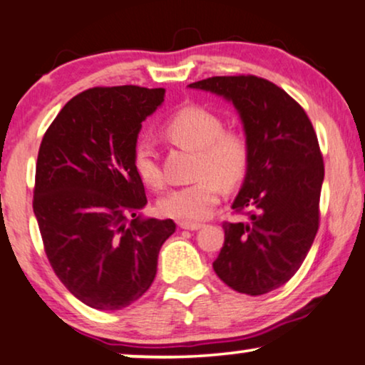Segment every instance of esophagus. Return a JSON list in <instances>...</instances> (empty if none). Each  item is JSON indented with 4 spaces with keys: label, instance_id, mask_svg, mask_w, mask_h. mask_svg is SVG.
<instances>
[{
    "label": "esophagus",
    "instance_id": "34e87169",
    "mask_svg": "<svg viewBox=\"0 0 365 365\" xmlns=\"http://www.w3.org/2000/svg\"><path fill=\"white\" fill-rule=\"evenodd\" d=\"M178 225L182 229H187V230H198L202 227V224L198 222H187V220H182V222H178Z\"/></svg>",
    "mask_w": 365,
    "mask_h": 365
}]
</instances>
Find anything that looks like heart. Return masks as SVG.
<instances>
[{
	"instance_id": "b5f03b06",
	"label": "heart",
	"mask_w": 365,
	"mask_h": 365,
	"mask_svg": "<svg viewBox=\"0 0 365 365\" xmlns=\"http://www.w3.org/2000/svg\"><path fill=\"white\" fill-rule=\"evenodd\" d=\"M165 136L175 145L197 153L195 175L190 185L178 187L161 197L158 209L163 215L178 220H200L219 204L222 187H234L247 172L249 143L239 131L224 129V121L202 106H185L168 119ZM133 165L145 185H163L158 160L150 143H138Z\"/></svg>"
}]
</instances>
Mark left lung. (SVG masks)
<instances>
[{"label": "left lung", "instance_id": "left-lung-1", "mask_svg": "<svg viewBox=\"0 0 365 365\" xmlns=\"http://www.w3.org/2000/svg\"><path fill=\"white\" fill-rule=\"evenodd\" d=\"M188 87L229 101L251 150L232 202L249 219L222 225L225 241L212 266L239 293L273 292L299 269L317 236L325 170L315 129L297 101L261 77H210Z\"/></svg>", "mask_w": 365, "mask_h": 365}]
</instances>
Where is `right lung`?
<instances>
[{"instance_id":"right-lung-1","label":"right lung","mask_w":365,"mask_h":365,"mask_svg":"<svg viewBox=\"0 0 365 365\" xmlns=\"http://www.w3.org/2000/svg\"><path fill=\"white\" fill-rule=\"evenodd\" d=\"M165 89L94 87L68 101L38 150L34 212L55 274L96 310H123L153 283L172 219H146L133 155Z\"/></svg>"}]
</instances>
